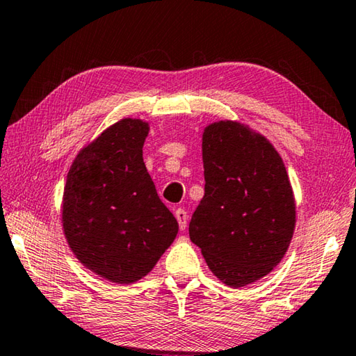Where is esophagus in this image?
<instances>
[{
    "instance_id": "esophagus-1",
    "label": "esophagus",
    "mask_w": 356,
    "mask_h": 356,
    "mask_svg": "<svg viewBox=\"0 0 356 356\" xmlns=\"http://www.w3.org/2000/svg\"><path fill=\"white\" fill-rule=\"evenodd\" d=\"M174 216H176V218H177V222H179V228L180 229H185L187 228V223H188V216H187V212L184 211V209H176V212H174Z\"/></svg>"
}]
</instances>
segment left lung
I'll return each instance as SVG.
<instances>
[{"instance_id":"8db88e82","label":"left lung","mask_w":356,"mask_h":356,"mask_svg":"<svg viewBox=\"0 0 356 356\" xmlns=\"http://www.w3.org/2000/svg\"><path fill=\"white\" fill-rule=\"evenodd\" d=\"M202 165L190 239L213 275L239 289L268 275L289 249L296 223L289 174L266 138L233 120L204 128Z\"/></svg>"}]
</instances>
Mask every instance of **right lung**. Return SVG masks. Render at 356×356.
<instances>
[{
  "label": "right lung",
  "mask_w": 356,
  "mask_h": 356,
  "mask_svg": "<svg viewBox=\"0 0 356 356\" xmlns=\"http://www.w3.org/2000/svg\"><path fill=\"white\" fill-rule=\"evenodd\" d=\"M149 123L122 118L79 152L66 177L61 222L83 266L114 284L147 275L179 225L144 165Z\"/></svg>",
  "instance_id": "add662e5"
}]
</instances>
